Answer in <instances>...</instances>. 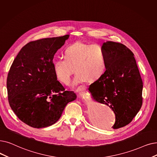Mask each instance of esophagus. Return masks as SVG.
Returning <instances> with one entry per match:
<instances>
[{"mask_svg":"<svg viewBox=\"0 0 157 157\" xmlns=\"http://www.w3.org/2000/svg\"><path fill=\"white\" fill-rule=\"evenodd\" d=\"M81 90H84V88H81Z\"/></svg>","mask_w":157,"mask_h":157,"instance_id":"obj_1","label":"esophagus"}]
</instances>
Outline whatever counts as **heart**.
Segmentation results:
<instances>
[{"instance_id": "1", "label": "heart", "mask_w": 157, "mask_h": 157, "mask_svg": "<svg viewBox=\"0 0 157 157\" xmlns=\"http://www.w3.org/2000/svg\"><path fill=\"white\" fill-rule=\"evenodd\" d=\"M64 56L54 60L52 64L54 76L63 84L69 83L74 67L77 72L73 86L88 80H97L106 70L105 52L98 44L74 42L66 47Z\"/></svg>"}]
</instances>
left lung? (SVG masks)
Instances as JSON below:
<instances>
[{
	"label": "left lung",
	"instance_id": "8db88e82",
	"mask_svg": "<svg viewBox=\"0 0 157 157\" xmlns=\"http://www.w3.org/2000/svg\"><path fill=\"white\" fill-rule=\"evenodd\" d=\"M106 71L88 88L93 99L112 108L113 129L130 123L142 105L143 83L133 53L121 43L108 41L102 46Z\"/></svg>",
	"mask_w": 157,
	"mask_h": 157
}]
</instances>
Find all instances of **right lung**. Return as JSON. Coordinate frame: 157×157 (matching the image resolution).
Here are the masks:
<instances>
[{"label": "right lung", "instance_id": "right-lung-1", "mask_svg": "<svg viewBox=\"0 0 157 157\" xmlns=\"http://www.w3.org/2000/svg\"><path fill=\"white\" fill-rule=\"evenodd\" d=\"M69 35L47 38L24 45L13 61L7 78L9 104L18 118L33 128L51 126L66 105L76 99L56 78L53 58Z\"/></svg>", "mask_w": 157, "mask_h": 157}]
</instances>
